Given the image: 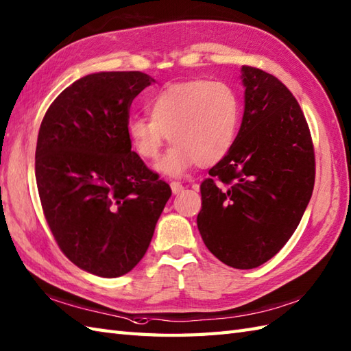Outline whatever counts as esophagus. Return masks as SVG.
Masks as SVG:
<instances>
[{"instance_id":"34e87169","label":"esophagus","mask_w":351,"mask_h":351,"mask_svg":"<svg viewBox=\"0 0 351 351\" xmlns=\"http://www.w3.org/2000/svg\"><path fill=\"white\" fill-rule=\"evenodd\" d=\"M170 189H172L173 194H179V193L184 191V185L181 182H172V184H170Z\"/></svg>"}]
</instances>
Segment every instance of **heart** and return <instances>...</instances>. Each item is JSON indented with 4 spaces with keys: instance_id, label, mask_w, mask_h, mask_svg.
Listing matches in <instances>:
<instances>
[{
    "instance_id": "heart-1",
    "label": "heart",
    "mask_w": 351,
    "mask_h": 351,
    "mask_svg": "<svg viewBox=\"0 0 351 351\" xmlns=\"http://www.w3.org/2000/svg\"><path fill=\"white\" fill-rule=\"evenodd\" d=\"M149 118L133 117L127 134L137 156L156 161L162 146L175 143L157 170L182 176L194 165L215 166L229 156L241 122V103L234 89L219 80L194 79L172 84L146 103Z\"/></svg>"
}]
</instances>
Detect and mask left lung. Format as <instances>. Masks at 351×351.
Instances as JSON below:
<instances>
[{
  "instance_id": "8db88e82",
  "label": "left lung",
  "mask_w": 351,
  "mask_h": 351,
  "mask_svg": "<svg viewBox=\"0 0 351 351\" xmlns=\"http://www.w3.org/2000/svg\"><path fill=\"white\" fill-rule=\"evenodd\" d=\"M245 109L229 156L200 185L197 227L227 266L267 262L295 233L313 195L315 160L299 103L281 80L243 65Z\"/></svg>"
}]
</instances>
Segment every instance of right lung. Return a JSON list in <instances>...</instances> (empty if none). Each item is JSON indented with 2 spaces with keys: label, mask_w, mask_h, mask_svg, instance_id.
<instances>
[{
  "label": "right lung",
  "mask_w": 351,
  "mask_h": 351,
  "mask_svg": "<svg viewBox=\"0 0 351 351\" xmlns=\"http://www.w3.org/2000/svg\"><path fill=\"white\" fill-rule=\"evenodd\" d=\"M154 82L142 71L80 77L38 130L36 181L49 229L70 262L103 278L141 262L172 195L127 134L130 106Z\"/></svg>",
  "instance_id": "obj_1"
}]
</instances>
